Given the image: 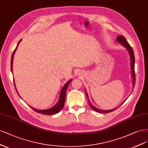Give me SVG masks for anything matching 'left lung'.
Returning a JSON list of instances; mask_svg holds the SVG:
<instances>
[{
    "instance_id": "obj_1",
    "label": "left lung",
    "mask_w": 148,
    "mask_h": 148,
    "mask_svg": "<svg viewBox=\"0 0 148 148\" xmlns=\"http://www.w3.org/2000/svg\"><path fill=\"white\" fill-rule=\"evenodd\" d=\"M117 40L120 42L121 44L124 46L125 48L127 49V50L128 51L130 55V59H131V67H132V78H133V88H134L135 84V56H134V53H133V49L132 48V47L130 45V44H128V42L127 41V40L125 39V38L124 37V36H123L122 35H120L117 36V37L116 38ZM85 92V94H86V96L87 97L88 99V104L89 106H90L92 109H93L94 111H95L96 112H101V113H108V112H111L114 110H116V109H112V110H106V111H104V110H101V109H99L98 108H97L96 107L93 106L92 103H90V101H89V98L88 97V95L87 93V92Z\"/></svg>"
}]
</instances>
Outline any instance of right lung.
<instances>
[{"mask_svg": "<svg viewBox=\"0 0 148 148\" xmlns=\"http://www.w3.org/2000/svg\"><path fill=\"white\" fill-rule=\"evenodd\" d=\"M20 41H21V40L19 41V42L18 43L17 47H18V45L19 44V43L20 42ZM17 47H16V49H15V50L13 51L12 56V59H11V71H12V63H13V55H14V53H15L16 49H17ZM71 81H72V80H69L68 82L64 85V87H63V88H62L61 91V93H60L59 101H58V103H57L56 105L54 106L53 107H52V108H51L50 109H45V110H37V109L33 108L32 107H31V108L34 111L38 112V113H40L42 114H47V115H51V114H55L56 113H58V112H60L61 110V109L63 108V106H64V102H65V98H66V90H67L68 85L71 83Z\"/></svg>", "mask_w": 148, "mask_h": 148, "instance_id": "obj_1", "label": "right lung"}]
</instances>
